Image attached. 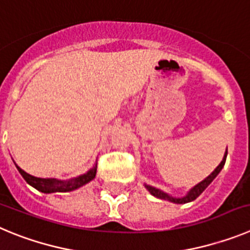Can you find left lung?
<instances>
[{
	"mask_svg": "<svg viewBox=\"0 0 250 250\" xmlns=\"http://www.w3.org/2000/svg\"><path fill=\"white\" fill-rule=\"evenodd\" d=\"M227 154H228V150L226 149V153H224V157L223 159H222V162H220V164L218 166L217 168H215L214 170H213L210 174L207 177V178H204L203 181L199 182L198 184H195L193 188H190L189 192L187 193L184 197H172V195H169L168 193L163 192V190L158 189V188H156V187H152L149 186V184H145V187L147 188L148 192L150 193L152 195H154V197L159 198V199H164V201H169L172 202V203H175V204H184V203H189V202L194 201L195 198H198L199 195L202 194V193L204 192V189H206L207 187L209 186V184L212 183L213 181H214V178L217 177L218 174H219V172L222 170V168L224 167V164H226V159H227Z\"/></svg>",
	"mask_w": 250,
	"mask_h": 250,
	"instance_id": "left-lung-1",
	"label": "left lung"
}]
</instances>
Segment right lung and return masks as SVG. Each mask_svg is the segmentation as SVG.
<instances>
[{
    "label": "right lung",
    "mask_w": 250,
    "mask_h": 250,
    "mask_svg": "<svg viewBox=\"0 0 250 250\" xmlns=\"http://www.w3.org/2000/svg\"><path fill=\"white\" fill-rule=\"evenodd\" d=\"M16 168L19 169V172L21 173V175L27 183L32 186L37 190H40V192L46 193V194H49V193H66L78 189L80 187L84 186L88 182H91L92 179H94L96 173H97V163H94L93 167L89 170H87L84 174H81L78 177H75V178L67 179V181H62V179L56 178H38V177H35V175H31L24 172L17 164H16Z\"/></svg>",
    "instance_id": "add662e5"
}]
</instances>
